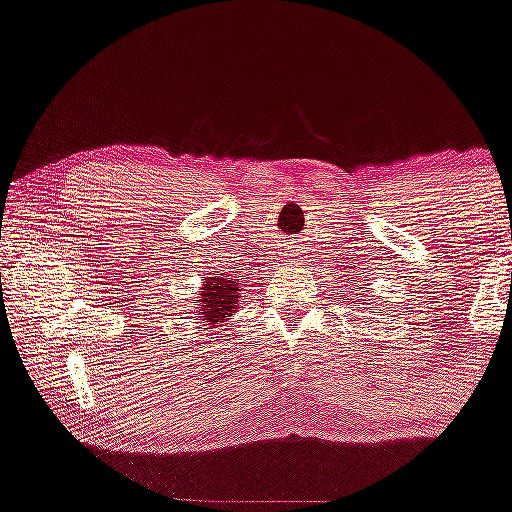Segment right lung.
<instances>
[{
	"label": "right lung",
	"instance_id": "1",
	"mask_svg": "<svg viewBox=\"0 0 512 512\" xmlns=\"http://www.w3.org/2000/svg\"><path fill=\"white\" fill-rule=\"evenodd\" d=\"M240 291H243V283H240L238 276L219 274V276H209V279H202V291H200L202 317L212 324L224 322V317H231L233 312L238 310L240 298H243Z\"/></svg>",
	"mask_w": 512,
	"mask_h": 512
}]
</instances>
